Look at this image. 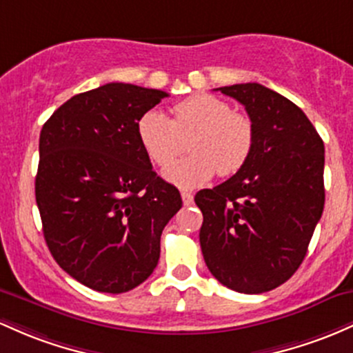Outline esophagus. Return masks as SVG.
I'll return each instance as SVG.
<instances>
[{
    "mask_svg": "<svg viewBox=\"0 0 353 353\" xmlns=\"http://www.w3.org/2000/svg\"><path fill=\"white\" fill-rule=\"evenodd\" d=\"M181 200H183L185 205L193 203V195L190 192H181Z\"/></svg>",
    "mask_w": 353,
    "mask_h": 353,
    "instance_id": "34e87169",
    "label": "esophagus"
}]
</instances>
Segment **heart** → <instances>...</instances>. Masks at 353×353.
Returning a JSON list of instances; mask_svg holds the SVG:
<instances>
[{
    "mask_svg": "<svg viewBox=\"0 0 353 353\" xmlns=\"http://www.w3.org/2000/svg\"><path fill=\"white\" fill-rule=\"evenodd\" d=\"M138 138L150 160L166 166L189 140L192 153L168 166L166 181L180 188L208 183L215 173L233 175L243 168L255 145V126L248 114L235 112L228 101L196 94L173 106V118L150 110L138 121Z\"/></svg>",
    "mask_w": 353,
    "mask_h": 353,
    "instance_id": "b5f03b06",
    "label": "heart"
}]
</instances>
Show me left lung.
I'll return each instance as SVG.
<instances>
[{"label":"left lung","instance_id":"obj_1","mask_svg":"<svg viewBox=\"0 0 353 353\" xmlns=\"http://www.w3.org/2000/svg\"><path fill=\"white\" fill-rule=\"evenodd\" d=\"M247 110L255 145L243 168L196 193L200 245L212 275L240 294H263L290 279L307 255L325 203V148L290 100L259 83L219 88Z\"/></svg>","mask_w":353,"mask_h":353}]
</instances>
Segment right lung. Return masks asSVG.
Wrapping results in <instances>:
<instances>
[{
	"label": "right lung",
	"mask_w": 353,
	"mask_h": 353,
	"mask_svg": "<svg viewBox=\"0 0 353 353\" xmlns=\"http://www.w3.org/2000/svg\"><path fill=\"white\" fill-rule=\"evenodd\" d=\"M168 93L106 83L74 94L39 134L34 193L57 263L105 294L143 283L160 259L180 192L153 172L138 121Z\"/></svg>",
	"instance_id": "obj_1"
}]
</instances>
